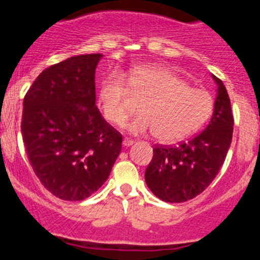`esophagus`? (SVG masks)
Listing matches in <instances>:
<instances>
[{"label":"esophagus","mask_w":260,"mask_h":260,"mask_svg":"<svg viewBox=\"0 0 260 260\" xmlns=\"http://www.w3.org/2000/svg\"><path fill=\"white\" fill-rule=\"evenodd\" d=\"M133 143H134V140L128 138V137H124V138H123V145H124V147H129V145H132Z\"/></svg>","instance_id":"34e87169"}]
</instances>
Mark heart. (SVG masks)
<instances>
[{
	"mask_svg": "<svg viewBox=\"0 0 260 260\" xmlns=\"http://www.w3.org/2000/svg\"><path fill=\"white\" fill-rule=\"evenodd\" d=\"M129 90L143 96L140 113L127 128L132 133H154L161 142H176L198 131L213 112L207 90L193 88L182 77L162 66H139L127 80L112 74L103 83L99 103L110 123H123L129 113Z\"/></svg>",
	"mask_w": 260,
	"mask_h": 260,
	"instance_id": "b5f03b06",
	"label": "heart"
}]
</instances>
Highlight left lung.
<instances>
[{
	"label": "left lung",
	"instance_id": "obj_1",
	"mask_svg": "<svg viewBox=\"0 0 260 260\" xmlns=\"http://www.w3.org/2000/svg\"><path fill=\"white\" fill-rule=\"evenodd\" d=\"M213 78L219 88L208 127L178 144L153 148L145 182L161 201L182 203L196 198L214 181L225 161L234 133V116L222 80Z\"/></svg>",
	"mask_w": 260,
	"mask_h": 260
}]
</instances>
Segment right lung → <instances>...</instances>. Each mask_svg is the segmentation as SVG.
<instances>
[{"instance_id":"right-lung-1","label":"right lung","mask_w":260,"mask_h":260,"mask_svg":"<svg viewBox=\"0 0 260 260\" xmlns=\"http://www.w3.org/2000/svg\"><path fill=\"white\" fill-rule=\"evenodd\" d=\"M100 53L44 70L26 91L22 138L32 171L63 201H83L105 183L122 149V134L95 105Z\"/></svg>"}]
</instances>
